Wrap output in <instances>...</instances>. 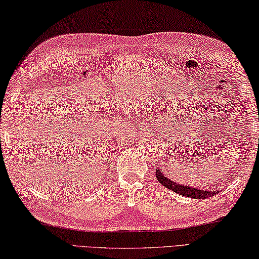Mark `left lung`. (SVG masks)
<instances>
[{
	"instance_id": "obj_1",
	"label": "left lung",
	"mask_w": 259,
	"mask_h": 259,
	"mask_svg": "<svg viewBox=\"0 0 259 259\" xmlns=\"http://www.w3.org/2000/svg\"><path fill=\"white\" fill-rule=\"evenodd\" d=\"M156 178H157V181L166 188H168V189H170V191H173V192L180 194V195H183V196H186V197L203 199V198H207V197L216 195V192H206V191H203V189H196V188H193L189 186L177 185V184H175L173 181H169L167 177H165L159 168H156Z\"/></svg>"
}]
</instances>
